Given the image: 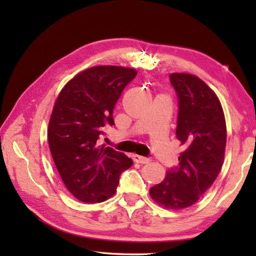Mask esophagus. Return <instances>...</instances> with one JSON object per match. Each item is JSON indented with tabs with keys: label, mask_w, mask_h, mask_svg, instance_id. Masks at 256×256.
<instances>
[{
	"label": "esophagus",
	"mask_w": 256,
	"mask_h": 256,
	"mask_svg": "<svg viewBox=\"0 0 256 256\" xmlns=\"http://www.w3.org/2000/svg\"><path fill=\"white\" fill-rule=\"evenodd\" d=\"M132 158H133L134 162H138V164H148V162H150V159H149V158L141 157V156H138V154H133V156H132Z\"/></svg>",
	"instance_id": "obj_1"
}]
</instances>
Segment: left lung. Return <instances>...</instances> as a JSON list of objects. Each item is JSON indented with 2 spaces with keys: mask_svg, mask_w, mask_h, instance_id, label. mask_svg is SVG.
<instances>
[{
  "mask_svg": "<svg viewBox=\"0 0 256 256\" xmlns=\"http://www.w3.org/2000/svg\"><path fill=\"white\" fill-rule=\"evenodd\" d=\"M178 97L176 136L183 146L178 167L167 172L150 196L166 209L193 206L214 184L222 170L227 142L226 120L218 96L200 78L172 73Z\"/></svg>",
  "mask_w": 256,
  "mask_h": 256,
  "instance_id": "obj_1",
  "label": "left lung"
}]
</instances>
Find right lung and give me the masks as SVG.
Masks as SVG:
<instances>
[{"label":"right lung","mask_w":256,"mask_h":256,"mask_svg":"<svg viewBox=\"0 0 256 256\" xmlns=\"http://www.w3.org/2000/svg\"><path fill=\"white\" fill-rule=\"evenodd\" d=\"M136 73L116 66L86 68L56 98L47 130L50 150L66 188L81 202L112 198L120 175L133 164L128 156L97 140L106 124L114 125L115 104Z\"/></svg>","instance_id":"add662e5"}]
</instances>
